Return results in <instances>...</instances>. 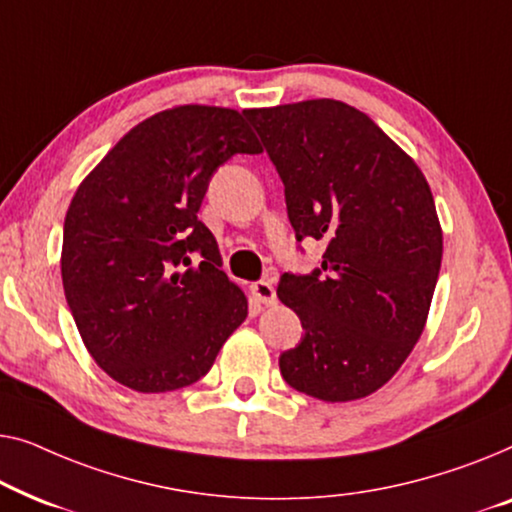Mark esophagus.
Listing matches in <instances>:
<instances>
[{
    "label": "esophagus",
    "mask_w": 512,
    "mask_h": 512,
    "mask_svg": "<svg viewBox=\"0 0 512 512\" xmlns=\"http://www.w3.org/2000/svg\"><path fill=\"white\" fill-rule=\"evenodd\" d=\"M250 292H253V297L259 301V304L264 306L276 304V290H273L269 280H257V283L250 285Z\"/></svg>",
    "instance_id": "34e87169"
}]
</instances>
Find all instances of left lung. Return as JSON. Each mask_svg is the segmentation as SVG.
Masks as SVG:
<instances>
[{"label": "left lung", "mask_w": 512, "mask_h": 512, "mask_svg": "<svg viewBox=\"0 0 512 512\" xmlns=\"http://www.w3.org/2000/svg\"><path fill=\"white\" fill-rule=\"evenodd\" d=\"M243 115L285 185L297 241L327 246L318 269L280 276L278 299L304 327L280 373L322 401L369 397L427 322L443 255L429 185L369 115L336 99Z\"/></svg>", "instance_id": "1"}]
</instances>
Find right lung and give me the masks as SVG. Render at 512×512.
<instances>
[{"label": "right lung", "mask_w": 512, "mask_h": 512, "mask_svg": "<svg viewBox=\"0 0 512 512\" xmlns=\"http://www.w3.org/2000/svg\"><path fill=\"white\" fill-rule=\"evenodd\" d=\"M236 153H262L243 113L178 106L143 120L78 187L64 220L62 283L95 362L136 392L204 378L248 301L197 218Z\"/></svg>", "instance_id": "1"}]
</instances>
